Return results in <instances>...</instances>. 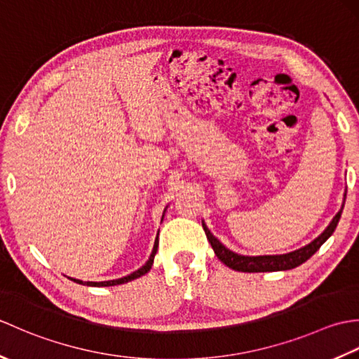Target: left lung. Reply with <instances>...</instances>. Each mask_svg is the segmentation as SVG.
Here are the masks:
<instances>
[{
	"label": "left lung",
	"instance_id": "left-lung-1",
	"mask_svg": "<svg viewBox=\"0 0 359 359\" xmlns=\"http://www.w3.org/2000/svg\"><path fill=\"white\" fill-rule=\"evenodd\" d=\"M342 208L338 211V215L333 217V220L330 222V225L325 228L324 233L321 236L310 242L309 245H306L304 248H299L296 251H292V253L287 255H279V256H241L236 255L233 251H230L228 248H225L222 243H220L215 236L210 233V230L203 224V230L205 234H207V239L210 241L212 250H215L216 256L219 257L220 262H224L226 266L236 270V271H243V273H261V271H279V270H292L294 266L301 265L313 256L316 251L319 250V247L330 238L333 234L334 228H337L339 217H341Z\"/></svg>",
	"mask_w": 359,
	"mask_h": 359
}]
</instances>
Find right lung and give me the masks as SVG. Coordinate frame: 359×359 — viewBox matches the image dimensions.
Wrapping results in <instances>:
<instances>
[{
  "mask_svg": "<svg viewBox=\"0 0 359 359\" xmlns=\"http://www.w3.org/2000/svg\"><path fill=\"white\" fill-rule=\"evenodd\" d=\"M157 245H158V239H156V242H154V248H152V253H151V256H149V259H148V262L144 264V265L142 266V269H139L137 271L129 274V276L120 278V279H116V280H104V282H89V280H88V282H83V280L72 279V278H69V279L74 280V282H77V284H86V285H90V287H109V285L125 284V282H129V280H133V279H137V278L143 276L144 273H148V271L151 270L152 262H154V256H156V253H157Z\"/></svg>",
  "mask_w": 359,
  "mask_h": 359,
  "instance_id": "add662e5",
  "label": "right lung"
}]
</instances>
